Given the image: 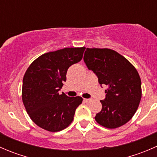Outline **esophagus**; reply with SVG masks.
<instances>
[{"label":"esophagus","mask_w":157,"mask_h":157,"mask_svg":"<svg viewBox=\"0 0 157 157\" xmlns=\"http://www.w3.org/2000/svg\"><path fill=\"white\" fill-rule=\"evenodd\" d=\"M84 102H86V103H90V102H92L91 99H84Z\"/></svg>","instance_id":"obj_1"}]
</instances>
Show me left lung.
I'll use <instances>...</instances> for the list:
<instances>
[{"label": "left lung", "instance_id": "left-lung-1", "mask_svg": "<svg viewBox=\"0 0 157 157\" xmlns=\"http://www.w3.org/2000/svg\"><path fill=\"white\" fill-rule=\"evenodd\" d=\"M101 85H105V99L95 119L107 128H117L132 118L141 99V80L137 69L124 56L109 48H86L83 57Z\"/></svg>", "mask_w": 157, "mask_h": 157}]
</instances>
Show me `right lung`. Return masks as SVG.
I'll list each match as a JSON object with an SVG mask.
<instances>
[{"label": "right lung", "mask_w": 157, "mask_h": 157, "mask_svg": "<svg viewBox=\"0 0 157 157\" xmlns=\"http://www.w3.org/2000/svg\"><path fill=\"white\" fill-rule=\"evenodd\" d=\"M85 47L64 48L45 53L26 70L23 79L22 99L32 121L51 132L64 130L74 120L80 96L59 94L70 66L81 61Z\"/></svg>", "instance_id": "right-lung-1"}]
</instances>
